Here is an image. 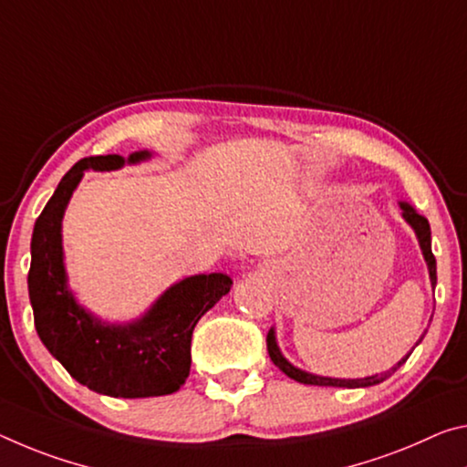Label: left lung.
Returning a JSON list of instances; mask_svg holds the SVG:
<instances>
[{
	"label": "left lung",
	"instance_id": "obj_1",
	"mask_svg": "<svg viewBox=\"0 0 467 467\" xmlns=\"http://www.w3.org/2000/svg\"><path fill=\"white\" fill-rule=\"evenodd\" d=\"M399 207H401V216L413 228V233L418 236V243H420V249H421V255H424V262L428 265V274H431V285L432 288L436 286V260L432 255V239H431V224H428V220L424 216H420L416 212V207L410 205L407 202H399ZM424 338V335L420 337V340ZM268 353H270V359L276 364L283 372L288 376V379L303 382V384H316V387H343V389H361V387H374V384H380L382 380H387L389 376H393L399 368H401L407 358H410V353L405 355L397 361V364L387 369V372L382 374H374V376H366V379H330V376H320V374H312V372H306V369H301L297 366H293L291 361H288L283 351H280L278 347V340H276V330L270 328L268 332ZM420 340L416 345H420Z\"/></svg>",
	"mask_w": 467,
	"mask_h": 467
}]
</instances>
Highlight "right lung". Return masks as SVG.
<instances>
[{
    "label": "right lung",
    "mask_w": 467,
    "mask_h": 467,
    "mask_svg": "<svg viewBox=\"0 0 467 467\" xmlns=\"http://www.w3.org/2000/svg\"><path fill=\"white\" fill-rule=\"evenodd\" d=\"M140 150L91 155L77 161L36 218L31 239V297L35 328L47 351L74 380L99 395L140 399L179 390L191 369V337L199 317L228 295L233 278L222 272L195 274L168 286L143 316L106 322L80 306L64 264L62 220L87 170L112 172L151 160Z\"/></svg>",
    "instance_id": "1"
}]
</instances>
